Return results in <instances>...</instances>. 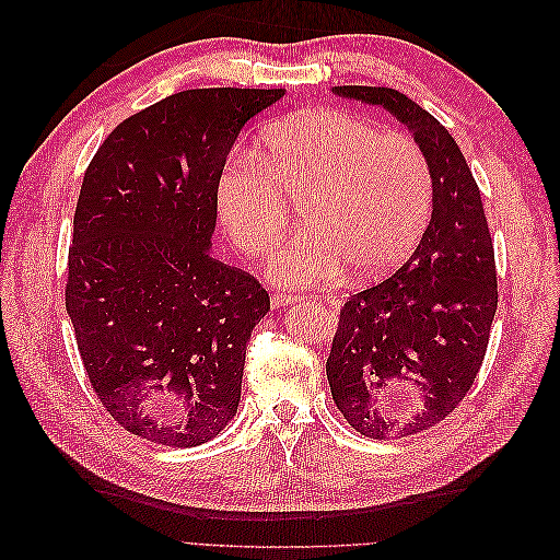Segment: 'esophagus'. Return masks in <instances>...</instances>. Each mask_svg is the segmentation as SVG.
Masks as SVG:
<instances>
[{"label": "esophagus", "instance_id": "esophagus-1", "mask_svg": "<svg viewBox=\"0 0 560 560\" xmlns=\"http://www.w3.org/2000/svg\"><path fill=\"white\" fill-rule=\"evenodd\" d=\"M299 296L294 292H273L270 294V303H273V308L280 306H290V303H296Z\"/></svg>", "mask_w": 560, "mask_h": 560}]
</instances>
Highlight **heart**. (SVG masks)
I'll return each mask as SVG.
<instances>
[{
  "instance_id": "heart-1",
  "label": "heart",
  "mask_w": 560,
  "mask_h": 560,
  "mask_svg": "<svg viewBox=\"0 0 560 560\" xmlns=\"http://www.w3.org/2000/svg\"><path fill=\"white\" fill-rule=\"evenodd\" d=\"M303 229L268 266L278 284L376 278L425 233L434 208L430 159L404 132L341 109H303L268 126L257 154L233 151L214 182V212L233 245L264 257L292 222Z\"/></svg>"
}]
</instances>
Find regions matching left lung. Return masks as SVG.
Segmentation results:
<instances>
[{
	"instance_id": "obj_1",
	"label": "left lung",
	"mask_w": 560,
	"mask_h": 560,
	"mask_svg": "<svg viewBox=\"0 0 560 560\" xmlns=\"http://www.w3.org/2000/svg\"><path fill=\"white\" fill-rule=\"evenodd\" d=\"M331 91L395 114L432 165L434 208L416 252L343 303L327 360L331 397L354 430L409 436L446 420L483 364L498 311L493 241L477 179L430 112L385 86Z\"/></svg>"
}]
</instances>
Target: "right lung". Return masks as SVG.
<instances>
[{
    "instance_id": "right-lung-1",
    "label": "right lung",
    "mask_w": 560,
    "mask_h": 560,
    "mask_svg": "<svg viewBox=\"0 0 560 560\" xmlns=\"http://www.w3.org/2000/svg\"><path fill=\"white\" fill-rule=\"evenodd\" d=\"M284 89L182 91L118 124L86 167L65 306L105 411L151 444L210 442L238 411L261 282L210 254L214 182Z\"/></svg>"
}]
</instances>
